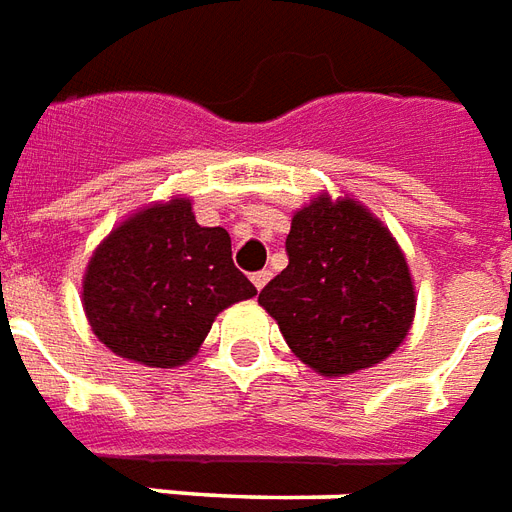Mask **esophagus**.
I'll return each instance as SVG.
<instances>
[{
    "instance_id": "1",
    "label": "esophagus",
    "mask_w": 512,
    "mask_h": 512,
    "mask_svg": "<svg viewBox=\"0 0 512 512\" xmlns=\"http://www.w3.org/2000/svg\"><path fill=\"white\" fill-rule=\"evenodd\" d=\"M268 279H271V271H257V274H252V285H255L257 290H263V287L268 285Z\"/></svg>"
}]
</instances>
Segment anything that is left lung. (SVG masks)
<instances>
[{"label": "left lung", "instance_id": "8db88e82", "mask_svg": "<svg viewBox=\"0 0 512 512\" xmlns=\"http://www.w3.org/2000/svg\"><path fill=\"white\" fill-rule=\"evenodd\" d=\"M287 257L257 304L298 361L344 377L399 350L415 320V279L399 241L361 200L320 192L298 208Z\"/></svg>", "mask_w": 512, "mask_h": 512}]
</instances>
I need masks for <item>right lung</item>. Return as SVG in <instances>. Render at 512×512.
<instances>
[{
	"mask_svg": "<svg viewBox=\"0 0 512 512\" xmlns=\"http://www.w3.org/2000/svg\"><path fill=\"white\" fill-rule=\"evenodd\" d=\"M81 285L94 336L151 369L192 361L217 314L257 295L233 266L225 227L198 225L184 195L121 219L92 252Z\"/></svg>",
	"mask_w": 512,
	"mask_h": 512,
	"instance_id": "add662e5",
	"label": "right lung"
}]
</instances>
